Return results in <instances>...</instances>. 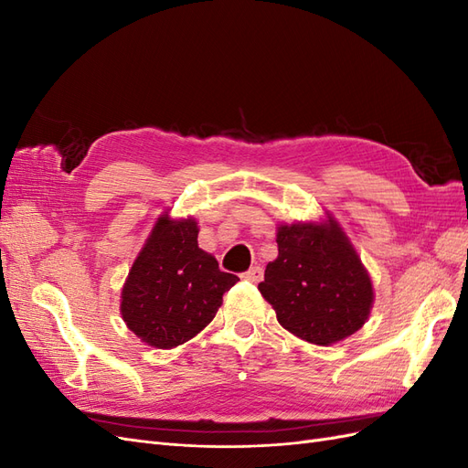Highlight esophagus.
I'll return each mask as SVG.
<instances>
[{"label": "esophagus", "mask_w": 468, "mask_h": 468, "mask_svg": "<svg viewBox=\"0 0 468 468\" xmlns=\"http://www.w3.org/2000/svg\"><path fill=\"white\" fill-rule=\"evenodd\" d=\"M244 279H248V281H251V282H260V281L263 279V269L258 267V265L248 269V271L244 273Z\"/></svg>", "instance_id": "esophagus-1"}]
</instances>
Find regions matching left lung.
Instances as JSON below:
<instances>
[{"label":"left lung","instance_id":"1","mask_svg":"<svg viewBox=\"0 0 468 468\" xmlns=\"http://www.w3.org/2000/svg\"><path fill=\"white\" fill-rule=\"evenodd\" d=\"M277 260L258 289L282 328L314 346L356 334L373 308V282L349 238L328 215L324 222L279 224Z\"/></svg>","mask_w":468,"mask_h":468}]
</instances>
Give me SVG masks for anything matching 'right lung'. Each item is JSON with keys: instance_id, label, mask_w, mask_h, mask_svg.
Returning a JSON list of instances; mask_svg holds the SVG:
<instances>
[{"instance_id": "1", "label": "right lung", "mask_w": 468, "mask_h": 468, "mask_svg": "<svg viewBox=\"0 0 468 468\" xmlns=\"http://www.w3.org/2000/svg\"><path fill=\"white\" fill-rule=\"evenodd\" d=\"M195 218L155 220L121 292V314L144 344L172 349L189 342L215 318L222 294L239 281L218 269L197 242Z\"/></svg>"}]
</instances>
